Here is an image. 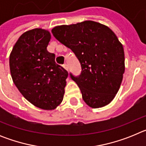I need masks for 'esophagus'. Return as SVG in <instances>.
I'll use <instances>...</instances> for the list:
<instances>
[{
  "mask_svg": "<svg viewBox=\"0 0 146 146\" xmlns=\"http://www.w3.org/2000/svg\"><path fill=\"white\" fill-rule=\"evenodd\" d=\"M63 66H64V68L66 69V70L67 71L69 70V66H68V65H67L66 64H64V65H63Z\"/></svg>",
  "mask_w": 146,
  "mask_h": 146,
  "instance_id": "34e87169",
  "label": "esophagus"
}]
</instances>
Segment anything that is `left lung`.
I'll return each mask as SVG.
<instances>
[{
	"label": "left lung",
	"mask_w": 146,
	"mask_h": 146,
	"mask_svg": "<svg viewBox=\"0 0 146 146\" xmlns=\"http://www.w3.org/2000/svg\"><path fill=\"white\" fill-rule=\"evenodd\" d=\"M52 33L71 49L81 66V73L70 77L79 86L85 102L93 108L114 99L124 73V51L112 30L94 21L56 26Z\"/></svg>",
	"instance_id": "1"
}]
</instances>
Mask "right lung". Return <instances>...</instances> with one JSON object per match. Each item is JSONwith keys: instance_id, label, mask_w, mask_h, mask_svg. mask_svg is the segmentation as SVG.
Listing matches in <instances>:
<instances>
[{"instance_id": "add662e5", "label": "right lung", "mask_w": 146, "mask_h": 146, "mask_svg": "<svg viewBox=\"0 0 146 146\" xmlns=\"http://www.w3.org/2000/svg\"><path fill=\"white\" fill-rule=\"evenodd\" d=\"M51 36L41 28L23 33L13 47L9 66L13 82L23 96L37 108L55 109L64 94L68 72L47 51Z\"/></svg>"}]
</instances>
